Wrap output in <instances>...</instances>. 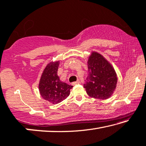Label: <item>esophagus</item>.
<instances>
[{
	"label": "esophagus",
	"instance_id": "esophagus-1",
	"mask_svg": "<svg viewBox=\"0 0 146 146\" xmlns=\"http://www.w3.org/2000/svg\"><path fill=\"white\" fill-rule=\"evenodd\" d=\"M80 80H78L77 81H76V82H72V85H75V84H79L80 83Z\"/></svg>",
	"mask_w": 146,
	"mask_h": 146
}]
</instances>
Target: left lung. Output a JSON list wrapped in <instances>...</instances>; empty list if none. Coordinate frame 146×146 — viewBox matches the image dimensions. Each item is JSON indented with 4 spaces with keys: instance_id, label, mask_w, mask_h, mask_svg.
Masks as SVG:
<instances>
[{
    "instance_id": "8db88e82",
    "label": "left lung",
    "mask_w": 146,
    "mask_h": 146,
    "mask_svg": "<svg viewBox=\"0 0 146 146\" xmlns=\"http://www.w3.org/2000/svg\"><path fill=\"white\" fill-rule=\"evenodd\" d=\"M88 76L84 88L89 96L107 100L117 87V75L111 64L98 52L92 51L87 61Z\"/></svg>"
}]
</instances>
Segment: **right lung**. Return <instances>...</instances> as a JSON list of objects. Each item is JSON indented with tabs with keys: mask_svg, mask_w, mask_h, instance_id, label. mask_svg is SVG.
Instances as JSON below:
<instances>
[{
	"mask_svg": "<svg viewBox=\"0 0 146 146\" xmlns=\"http://www.w3.org/2000/svg\"><path fill=\"white\" fill-rule=\"evenodd\" d=\"M60 61H52L44 67L38 83L41 97L52 104L64 100L70 94L72 86L61 81L58 75Z\"/></svg>",
	"mask_w": 146,
	"mask_h": 146,
	"instance_id": "right-lung-1",
	"label": "right lung"
}]
</instances>
